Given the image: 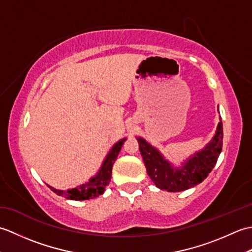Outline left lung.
Segmentation results:
<instances>
[{
  "label": "left lung",
  "mask_w": 252,
  "mask_h": 252,
  "mask_svg": "<svg viewBox=\"0 0 252 252\" xmlns=\"http://www.w3.org/2000/svg\"><path fill=\"white\" fill-rule=\"evenodd\" d=\"M137 142L146 171L155 185L168 191H182L201 183L216 165L223 145V123L220 117L213 140L181 168H173L144 138L137 137Z\"/></svg>",
  "instance_id": "left-lung-1"
}]
</instances>
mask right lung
Wrapping results in <instances>:
<instances>
[{"mask_svg":"<svg viewBox=\"0 0 252 252\" xmlns=\"http://www.w3.org/2000/svg\"><path fill=\"white\" fill-rule=\"evenodd\" d=\"M125 141L126 138H122V140H120L119 142L115 144L114 147H112L111 151L109 152V154L106 156L105 161L103 162V165H101L98 173L96 174L94 178L91 179L88 183L82 184L68 190L55 189L50 185L47 186H49L53 191L56 192L57 195L66 197L67 199L85 200V199H91V198H96L100 196L104 192L106 186L109 184L111 175H112V165H114Z\"/></svg>","mask_w":252,"mask_h":252,"instance_id":"add662e5","label":"right lung"}]
</instances>
